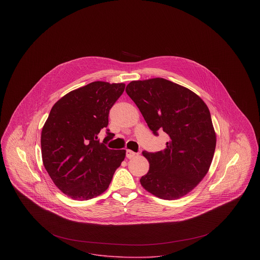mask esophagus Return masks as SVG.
<instances>
[{"instance_id": "1", "label": "esophagus", "mask_w": 260, "mask_h": 260, "mask_svg": "<svg viewBox=\"0 0 260 260\" xmlns=\"http://www.w3.org/2000/svg\"><path fill=\"white\" fill-rule=\"evenodd\" d=\"M136 156V153L135 152H133L132 150H126V157L128 158V159H132V158H134Z\"/></svg>"}]
</instances>
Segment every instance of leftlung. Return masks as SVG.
I'll use <instances>...</instances> for the list:
<instances>
[{"label":"left lung","instance_id":"8db88e82","mask_svg":"<svg viewBox=\"0 0 260 260\" xmlns=\"http://www.w3.org/2000/svg\"><path fill=\"white\" fill-rule=\"evenodd\" d=\"M126 93L153 134L168 135L164 150L142 152L150 167L141 185L161 199L184 196L207 174L213 159L216 134L207 105L191 90L163 78L132 81Z\"/></svg>","mask_w":260,"mask_h":260}]
</instances>
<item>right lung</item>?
<instances>
[{
  "label": "right lung",
  "mask_w": 260,
  "mask_h": 260,
  "mask_svg": "<svg viewBox=\"0 0 260 260\" xmlns=\"http://www.w3.org/2000/svg\"><path fill=\"white\" fill-rule=\"evenodd\" d=\"M125 89L123 83L96 81L71 91L55 103L41 134L42 159L51 179L75 200H88L107 190L125 150L104 143L114 134L107 129L109 111Z\"/></svg>",
  "instance_id": "add662e5"
}]
</instances>
